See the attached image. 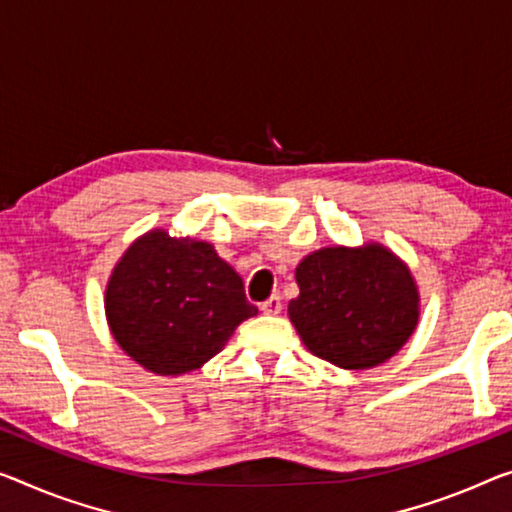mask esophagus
<instances>
[{
    "label": "esophagus",
    "mask_w": 512,
    "mask_h": 512,
    "mask_svg": "<svg viewBox=\"0 0 512 512\" xmlns=\"http://www.w3.org/2000/svg\"><path fill=\"white\" fill-rule=\"evenodd\" d=\"M261 311L267 313V316H277V313L281 311V297L279 295L267 297V300L261 304Z\"/></svg>",
    "instance_id": "esophagus-1"
}]
</instances>
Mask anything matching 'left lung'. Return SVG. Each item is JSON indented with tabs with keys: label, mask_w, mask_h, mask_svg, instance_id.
Wrapping results in <instances>:
<instances>
[{
	"label": "left lung",
	"mask_w": 512,
	"mask_h": 512,
	"mask_svg": "<svg viewBox=\"0 0 512 512\" xmlns=\"http://www.w3.org/2000/svg\"><path fill=\"white\" fill-rule=\"evenodd\" d=\"M300 295L288 318L306 350L345 371H366L410 341L419 286L403 258L380 242L311 251L295 267Z\"/></svg>",
	"instance_id": "obj_1"
}]
</instances>
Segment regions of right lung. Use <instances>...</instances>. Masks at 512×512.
<instances>
[{"label": "right lung", "instance_id": "add662e5", "mask_svg": "<svg viewBox=\"0 0 512 512\" xmlns=\"http://www.w3.org/2000/svg\"><path fill=\"white\" fill-rule=\"evenodd\" d=\"M258 309L210 242L151 229L114 265L105 316L119 348L155 375H185L229 343Z\"/></svg>", "mask_w": 512, "mask_h": 512}]
</instances>
